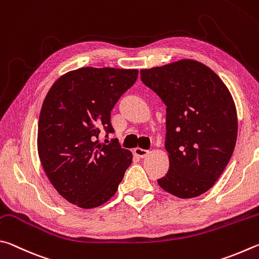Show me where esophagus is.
Segmentation results:
<instances>
[{"instance_id":"34e87169","label":"esophagus","mask_w":259,"mask_h":259,"mask_svg":"<svg viewBox=\"0 0 259 259\" xmlns=\"http://www.w3.org/2000/svg\"><path fill=\"white\" fill-rule=\"evenodd\" d=\"M134 153H135V155H137L138 157L143 158V157L148 156L149 151H148V150H144V149H141V148H135V149H134Z\"/></svg>"}]
</instances>
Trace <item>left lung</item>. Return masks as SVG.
<instances>
[{"label":"left lung","instance_id":"obj_1","mask_svg":"<svg viewBox=\"0 0 259 259\" xmlns=\"http://www.w3.org/2000/svg\"><path fill=\"white\" fill-rule=\"evenodd\" d=\"M140 74L167 107L169 169L158 184L182 199L200 196L215 184L232 157L238 135L232 95L209 67L190 59Z\"/></svg>","mask_w":259,"mask_h":259}]
</instances>
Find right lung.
I'll return each instance as SVG.
<instances>
[{"mask_svg": "<svg viewBox=\"0 0 259 259\" xmlns=\"http://www.w3.org/2000/svg\"><path fill=\"white\" fill-rule=\"evenodd\" d=\"M137 69L85 67L62 75L44 99L37 149L45 174L60 196L80 208L103 205L116 193L132 153L117 140L110 113L138 78ZM109 142V141H108Z\"/></svg>", "mask_w": 259, "mask_h": 259, "instance_id": "add662e5", "label": "right lung"}]
</instances>
